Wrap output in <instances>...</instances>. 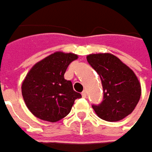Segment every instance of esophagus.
Wrapping results in <instances>:
<instances>
[{
    "label": "esophagus",
    "instance_id": "34e87169",
    "mask_svg": "<svg viewBox=\"0 0 152 152\" xmlns=\"http://www.w3.org/2000/svg\"><path fill=\"white\" fill-rule=\"evenodd\" d=\"M81 95H82L83 98H86V97H87V92H86V90H84L83 92L81 93Z\"/></svg>",
    "mask_w": 152,
    "mask_h": 152
}]
</instances>
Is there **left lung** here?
I'll list each match as a JSON object with an SVG mask.
<instances>
[{"label": "left lung", "instance_id": "1", "mask_svg": "<svg viewBox=\"0 0 152 152\" xmlns=\"http://www.w3.org/2000/svg\"><path fill=\"white\" fill-rule=\"evenodd\" d=\"M87 60L102 84L103 101L92 105L98 116L108 122H116L129 115L141 95L140 84L134 72L110 53L90 54Z\"/></svg>", "mask_w": 152, "mask_h": 152}]
</instances>
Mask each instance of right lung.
Masks as SVG:
<instances>
[{
  "label": "right lung",
  "mask_w": 152,
  "mask_h": 152,
  "mask_svg": "<svg viewBox=\"0 0 152 152\" xmlns=\"http://www.w3.org/2000/svg\"><path fill=\"white\" fill-rule=\"evenodd\" d=\"M77 59L74 53H54L36 64L22 85L26 105L38 118L57 122L68 114L81 94L75 92L64 75L68 65Z\"/></svg>",
  "instance_id": "right-lung-1"
}]
</instances>
